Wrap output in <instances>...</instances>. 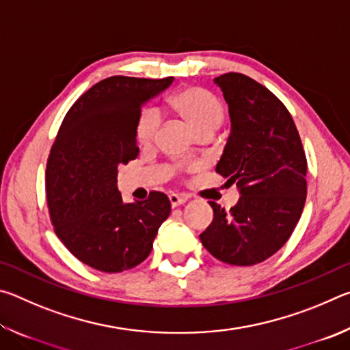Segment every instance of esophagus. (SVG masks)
Here are the masks:
<instances>
[{"instance_id": "34e87169", "label": "esophagus", "mask_w": 350, "mask_h": 350, "mask_svg": "<svg viewBox=\"0 0 350 350\" xmlns=\"http://www.w3.org/2000/svg\"><path fill=\"white\" fill-rule=\"evenodd\" d=\"M168 198H170V202H171V206H173V208H176V206H179V205H183L188 200V198L179 196V194H174V193H171Z\"/></svg>"}]
</instances>
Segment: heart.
<instances>
[{"label": "heart", "mask_w": 350, "mask_h": 350, "mask_svg": "<svg viewBox=\"0 0 350 350\" xmlns=\"http://www.w3.org/2000/svg\"><path fill=\"white\" fill-rule=\"evenodd\" d=\"M170 108L185 125L196 133L199 137L204 134H213L222 125L225 109L216 96L204 88L191 86L176 92L170 98ZM161 117L154 109L146 108L142 111L135 139L142 148H151L156 144Z\"/></svg>", "instance_id": "b5f03b06"}]
</instances>
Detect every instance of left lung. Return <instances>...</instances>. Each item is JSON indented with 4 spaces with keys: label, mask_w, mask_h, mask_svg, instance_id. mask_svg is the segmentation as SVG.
<instances>
[{
    "label": "left lung",
    "mask_w": 350,
    "mask_h": 350,
    "mask_svg": "<svg viewBox=\"0 0 350 350\" xmlns=\"http://www.w3.org/2000/svg\"><path fill=\"white\" fill-rule=\"evenodd\" d=\"M215 83L232 122L216 173L236 183L241 198L230 211L210 202L215 217L199 238L225 264L254 265L280 250L299 221L306 154L292 116L267 88L238 72Z\"/></svg>",
    "instance_id": "8db88e82"
}]
</instances>
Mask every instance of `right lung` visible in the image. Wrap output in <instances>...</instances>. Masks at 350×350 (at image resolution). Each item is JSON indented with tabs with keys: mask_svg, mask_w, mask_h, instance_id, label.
Returning a JSON list of instances; mask_svg holds the SVG:
<instances>
[{
	"mask_svg": "<svg viewBox=\"0 0 350 350\" xmlns=\"http://www.w3.org/2000/svg\"><path fill=\"white\" fill-rule=\"evenodd\" d=\"M174 81L116 75L72 105L47 159L46 196L55 233L90 267L118 273L148 258L170 216L167 194L125 204L118 168L139 156L135 128L142 106Z\"/></svg>",
	"mask_w": 350,
	"mask_h": 350,
	"instance_id": "obj_1",
	"label": "right lung"
}]
</instances>
